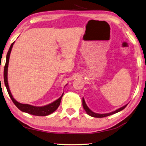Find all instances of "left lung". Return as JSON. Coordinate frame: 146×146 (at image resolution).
<instances>
[{"mask_svg":"<svg viewBox=\"0 0 146 146\" xmlns=\"http://www.w3.org/2000/svg\"><path fill=\"white\" fill-rule=\"evenodd\" d=\"M127 105H125L123 107H122L121 108L118 109V110L114 111L113 112H111V113H105V114H100V113H96L93 112L91 111L90 109L88 108V106H86V104L85 103V101H84V99L82 98V106H83V108L84 109V110H85V111L86 112V113L90 115L91 117H97V118H102V117H107L109 116V115H113V114H115L116 113H118L119 111H121L123 110H124L126 107H127Z\"/></svg>","mask_w":146,"mask_h":146,"instance_id":"8db88e82","label":"left lung"}]
</instances>
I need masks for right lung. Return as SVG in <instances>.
Instances as JSON below:
<instances>
[{
  "instance_id": "right-lung-1",
  "label": "right lung",
  "mask_w": 146,
  "mask_h": 146,
  "mask_svg": "<svg viewBox=\"0 0 146 146\" xmlns=\"http://www.w3.org/2000/svg\"><path fill=\"white\" fill-rule=\"evenodd\" d=\"M14 43V42L11 44L9 48V50H8L7 55H6V64L4 69V84H5V86L6 87V89H7L8 93L10 96L11 100H12L13 103L16 105V107L18 108L19 110H21V111L23 112L31 114L33 115H36V116H46V115H48L52 113L58 109V108L59 107L60 102H61V100H62V98L63 96V95H64V93H63L62 96H61L60 98H59L58 100H56V101H54V102H52V103L48 104V105L42 106V107H36V106L29 105V104H23L19 103L18 102H17L16 100L13 98L10 90L9 86H8L7 75H8V63H9L10 52H11V50H12Z\"/></svg>"
}]
</instances>
